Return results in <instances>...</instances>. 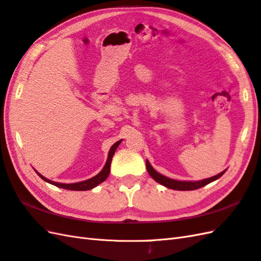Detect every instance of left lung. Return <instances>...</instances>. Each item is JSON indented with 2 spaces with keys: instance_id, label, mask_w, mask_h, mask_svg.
Returning a JSON list of instances; mask_svg holds the SVG:
<instances>
[{
  "instance_id": "1",
  "label": "left lung",
  "mask_w": 261,
  "mask_h": 261,
  "mask_svg": "<svg viewBox=\"0 0 261 261\" xmlns=\"http://www.w3.org/2000/svg\"><path fill=\"white\" fill-rule=\"evenodd\" d=\"M146 170H148V173L150 174V176L154 179V181H156L158 183L162 184L163 186H165V188L168 189H171V190H177V191H193V190H197V189H200L203 188V186L210 184L214 181H216L217 178H219L220 176H222L224 173L226 172L223 171L220 172L219 174L215 175V176H212V177H208V178H205V179H202V181H196V182H191V181H176V179H173V178H169L166 177L162 174H160V173H158L154 169L152 168V165L150 164V162L146 160Z\"/></svg>"
}]
</instances>
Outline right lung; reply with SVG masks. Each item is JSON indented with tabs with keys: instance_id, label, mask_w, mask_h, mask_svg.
Listing matches in <instances>:
<instances>
[{
	"instance_id": "1",
	"label": "right lung",
	"mask_w": 261,
	"mask_h": 261,
	"mask_svg": "<svg viewBox=\"0 0 261 261\" xmlns=\"http://www.w3.org/2000/svg\"><path fill=\"white\" fill-rule=\"evenodd\" d=\"M120 143H121V140H120V141H118V142H116L115 144L111 146V149L109 151V154H108V159H107V162H106V164L103 166V169L100 171L96 176H93V177H91L89 179H86V181L78 182V183H71V184L57 183V182L50 181V179L44 177L43 175L39 174L37 171H35V172L39 175V177H41L42 179H44L45 182L55 185V186H57V188L65 189V190H70V191H88V190H91L93 188H96V186L99 185L100 183H102L103 181H106V178L108 177L109 173H110V164H111L112 156H113V154H115V152H116L118 145Z\"/></svg>"
}]
</instances>
